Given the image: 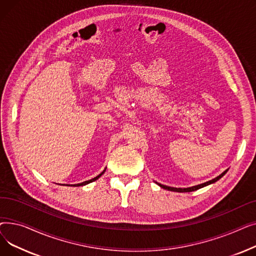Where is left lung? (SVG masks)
Listing matches in <instances>:
<instances>
[{
	"label": "left lung",
	"mask_w": 256,
	"mask_h": 256,
	"mask_svg": "<svg viewBox=\"0 0 256 256\" xmlns=\"http://www.w3.org/2000/svg\"><path fill=\"white\" fill-rule=\"evenodd\" d=\"M227 171H228V169H226L224 172H222V173L220 174L219 176L214 178V180H208V182H206L200 184H197V186H189V188H173V186H168L156 182V184H158L160 188H163V189L168 190V191L180 192V193H182V192H193V191H196V190H198V189H201V188H204V186H208V184H214V182H216L217 180H219L221 178H223V176H225V173H226Z\"/></svg>",
	"instance_id": "left-lung-1"
}]
</instances>
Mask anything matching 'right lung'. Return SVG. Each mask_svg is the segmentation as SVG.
<instances>
[{
	"label": "right lung",
	"mask_w": 256,
	"mask_h": 256,
	"mask_svg": "<svg viewBox=\"0 0 256 256\" xmlns=\"http://www.w3.org/2000/svg\"><path fill=\"white\" fill-rule=\"evenodd\" d=\"M104 171H106V169L100 173V174H98V176H96V178H92V180H86V182H80V184H72V186H85V184H90V182H94V180H98L102 174L104 173ZM65 186H70V184H65Z\"/></svg>",
	"instance_id": "1"
}]
</instances>
